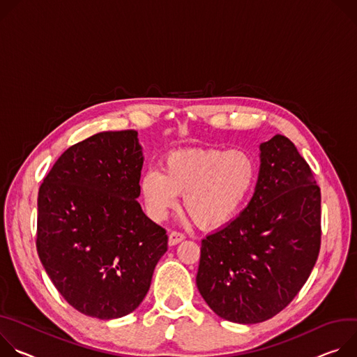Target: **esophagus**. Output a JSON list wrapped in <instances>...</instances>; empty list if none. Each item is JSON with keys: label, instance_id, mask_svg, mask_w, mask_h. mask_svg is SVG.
I'll return each instance as SVG.
<instances>
[{"label": "esophagus", "instance_id": "34e87169", "mask_svg": "<svg viewBox=\"0 0 357 357\" xmlns=\"http://www.w3.org/2000/svg\"><path fill=\"white\" fill-rule=\"evenodd\" d=\"M184 238H185L184 234L177 232V231H172V232L169 234V244H170V245H177V244L181 243Z\"/></svg>", "mask_w": 357, "mask_h": 357}]
</instances>
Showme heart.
<instances>
[{
	"instance_id": "b5f03b06",
	"label": "heart",
	"mask_w": 357,
	"mask_h": 357,
	"mask_svg": "<svg viewBox=\"0 0 357 357\" xmlns=\"http://www.w3.org/2000/svg\"><path fill=\"white\" fill-rule=\"evenodd\" d=\"M257 165L243 149H187L170 153L163 173L147 170L140 191L149 215L162 221L183 194L185 210L197 224L218 228L243 208L254 185Z\"/></svg>"
}]
</instances>
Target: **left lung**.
<instances>
[{
  "instance_id": "8db88e82",
  "label": "left lung",
  "mask_w": 357,
  "mask_h": 357,
  "mask_svg": "<svg viewBox=\"0 0 357 357\" xmlns=\"http://www.w3.org/2000/svg\"><path fill=\"white\" fill-rule=\"evenodd\" d=\"M248 206L202 241L197 288L220 318L252 325L280 313L307 281L321 248V188L295 144L259 146Z\"/></svg>"
}]
</instances>
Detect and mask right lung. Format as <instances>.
Wrapping results in <instances>:
<instances>
[{
  "instance_id": "1",
  "label": "right lung",
  "mask_w": 357,
  "mask_h": 357,
  "mask_svg": "<svg viewBox=\"0 0 357 357\" xmlns=\"http://www.w3.org/2000/svg\"><path fill=\"white\" fill-rule=\"evenodd\" d=\"M143 160L136 130L100 132L63 151L39 187V259L65 301L92 318L133 312L167 251L166 229L137 203Z\"/></svg>"
}]
</instances>
